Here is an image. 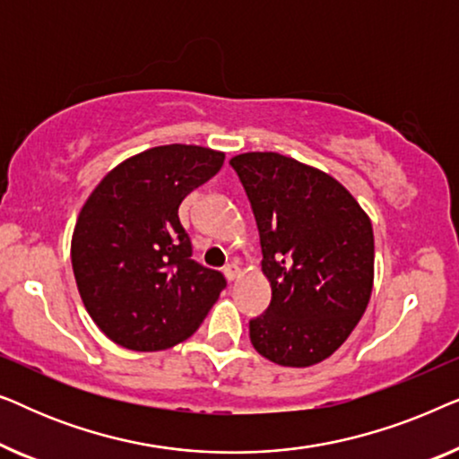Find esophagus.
<instances>
[{
  "instance_id": "obj_1",
  "label": "esophagus",
  "mask_w": 459,
  "mask_h": 459,
  "mask_svg": "<svg viewBox=\"0 0 459 459\" xmlns=\"http://www.w3.org/2000/svg\"><path fill=\"white\" fill-rule=\"evenodd\" d=\"M223 273L230 281H234L238 275H240V267H238L236 263H228V265H225V269H223Z\"/></svg>"
}]
</instances>
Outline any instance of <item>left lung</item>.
<instances>
[{
	"instance_id": "1",
	"label": "left lung",
	"mask_w": 459,
	"mask_h": 459,
	"mask_svg": "<svg viewBox=\"0 0 459 459\" xmlns=\"http://www.w3.org/2000/svg\"><path fill=\"white\" fill-rule=\"evenodd\" d=\"M230 165L250 200L272 286L250 342L288 368L324 361L359 322L374 284V231L357 200L328 173L278 152Z\"/></svg>"
}]
</instances>
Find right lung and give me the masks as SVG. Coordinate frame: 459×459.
<instances>
[{
  "mask_svg": "<svg viewBox=\"0 0 459 459\" xmlns=\"http://www.w3.org/2000/svg\"><path fill=\"white\" fill-rule=\"evenodd\" d=\"M225 154L169 143L112 169L73 231L71 261L87 313L112 342L162 351L190 338L225 288L223 273L192 259L179 204Z\"/></svg>",
  "mask_w": 459,
  "mask_h": 459,
  "instance_id": "right-lung-1",
  "label": "right lung"
}]
</instances>
